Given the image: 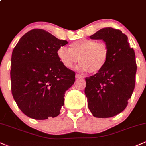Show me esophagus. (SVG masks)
Listing matches in <instances>:
<instances>
[{
	"label": "esophagus",
	"mask_w": 146,
	"mask_h": 146,
	"mask_svg": "<svg viewBox=\"0 0 146 146\" xmlns=\"http://www.w3.org/2000/svg\"><path fill=\"white\" fill-rule=\"evenodd\" d=\"M75 78H76V79H81V78H83V77L82 76V75H80L79 74H76V75H75Z\"/></svg>",
	"instance_id": "esophagus-1"
}]
</instances>
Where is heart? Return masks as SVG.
<instances>
[{
	"label": "heart",
	"mask_w": 146,
	"mask_h": 146,
	"mask_svg": "<svg viewBox=\"0 0 146 146\" xmlns=\"http://www.w3.org/2000/svg\"><path fill=\"white\" fill-rule=\"evenodd\" d=\"M57 56L65 68H70L79 60L80 71L97 73L103 69L109 57V50L105 43L90 39H81L69 45V49L60 47Z\"/></svg>",
	"instance_id": "heart-1"
}]
</instances>
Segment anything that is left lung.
I'll use <instances>...</instances> for the list:
<instances>
[{"label":"left lung","mask_w":146,"mask_h":146,"mask_svg":"<svg viewBox=\"0 0 146 146\" xmlns=\"http://www.w3.org/2000/svg\"><path fill=\"white\" fill-rule=\"evenodd\" d=\"M90 38L104 42L109 57L102 71L86 78L84 93L88 108L95 117H114L126 108L135 88V51L130 46L126 35L112 27L99 30Z\"/></svg>","instance_id":"1"}]
</instances>
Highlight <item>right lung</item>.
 <instances>
[{
	"label": "right lung",
	"mask_w": 146,
	"mask_h": 146,
	"mask_svg": "<svg viewBox=\"0 0 146 146\" xmlns=\"http://www.w3.org/2000/svg\"><path fill=\"white\" fill-rule=\"evenodd\" d=\"M68 44L45 30L35 29L19 40L11 55V93L18 108L30 118L59 115L75 73L62 64L57 51Z\"/></svg>",
	"instance_id": "obj_1"
}]
</instances>
